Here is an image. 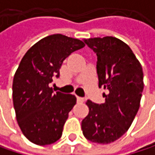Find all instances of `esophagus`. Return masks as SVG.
I'll return each instance as SVG.
<instances>
[{
  "label": "esophagus",
  "mask_w": 155,
  "mask_h": 155,
  "mask_svg": "<svg viewBox=\"0 0 155 155\" xmlns=\"http://www.w3.org/2000/svg\"><path fill=\"white\" fill-rule=\"evenodd\" d=\"M76 99H77L78 103H80V102H83V101H84V99H83V98L79 97V96H76Z\"/></svg>",
  "instance_id": "34e87169"
}]
</instances>
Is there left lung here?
Wrapping results in <instances>:
<instances>
[{"label": "left lung", "instance_id": "1", "mask_svg": "<svg viewBox=\"0 0 155 155\" xmlns=\"http://www.w3.org/2000/svg\"><path fill=\"white\" fill-rule=\"evenodd\" d=\"M97 54L99 87L108 90L105 103L88 100V116L81 121L83 136L91 142L109 143L130 127L140 107L143 74L131 48L113 37L84 39Z\"/></svg>", "mask_w": 155, "mask_h": 155}]
</instances>
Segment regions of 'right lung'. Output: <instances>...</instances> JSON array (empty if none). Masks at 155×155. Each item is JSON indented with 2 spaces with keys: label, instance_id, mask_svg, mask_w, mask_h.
<instances>
[{
  "label": "right lung",
  "instance_id": "obj_1",
  "mask_svg": "<svg viewBox=\"0 0 155 155\" xmlns=\"http://www.w3.org/2000/svg\"><path fill=\"white\" fill-rule=\"evenodd\" d=\"M84 46L79 39L54 34L36 43L21 59L13 78V105L23 135L33 143L51 144L62 137L76 97L54 93L49 84L54 76L59 77L64 60Z\"/></svg>",
  "mask_w": 155,
  "mask_h": 155
}]
</instances>
